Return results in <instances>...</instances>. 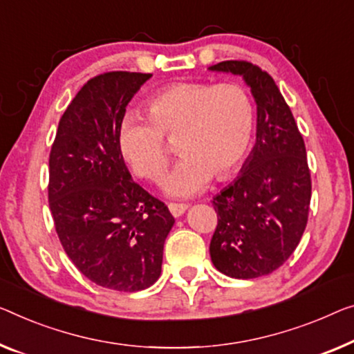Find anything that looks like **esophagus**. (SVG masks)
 Returning a JSON list of instances; mask_svg holds the SVG:
<instances>
[{"label":"esophagus","instance_id":"34e87169","mask_svg":"<svg viewBox=\"0 0 354 354\" xmlns=\"http://www.w3.org/2000/svg\"><path fill=\"white\" fill-rule=\"evenodd\" d=\"M189 207L186 203H170L168 205V209H170V213L175 216V218H179V216H183L184 213H186V209Z\"/></svg>","mask_w":354,"mask_h":354}]
</instances>
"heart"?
Returning <instances> with one entry per match:
<instances>
[{"instance_id":"heart-1","label":"heart","mask_w":354,"mask_h":354,"mask_svg":"<svg viewBox=\"0 0 354 354\" xmlns=\"http://www.w3.org/2000/svg\"><path fill=\"white\" fill-rule=\"evenodd\" d=\"M178 133L181 154L163 179L170 197H192L213 175L229 176L250 151L254 133V106L240 84L179 82L162 88L143 114L125 115L119 147L136 176L157 181L168 162L163 136Z\"/></svg>"}]
</instances>
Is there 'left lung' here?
Segmentation results:
<instances>
[{"label": "left lung", "mask_w": 354, "mask_h": 354, "mask_svg": "<svg viewBox=\"0 0 354 354\" xmlns=\"http://www.w3.org/2000/svg\"><path fill=\"white\" fill-rule=\"evenodd\" d=\"M208 70L243 77L257 108L256 145L240 175L213 198L218 227L209 256L224 275L259 278L281 267L304 235L312 198L307 151L270 75L239 60Z\"/></svg>", "instance_id": "left-lung-1"}]
</instances>
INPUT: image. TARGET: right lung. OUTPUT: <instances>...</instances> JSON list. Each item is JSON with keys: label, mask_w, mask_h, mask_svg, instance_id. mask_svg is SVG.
Listing matches in <instances>:
<instances>
[{"label": "right lung", "mask_w": 354, "mask_h": 354, "mask_svg": "<svg viewBox=\"0 0 354 354\" xmlns=\"http://www.w3.org/2000/svg\"><path fill=\"white\" fill-rule=\"evenodd\" d=\"M152 75L113 71L88 81L59 122L49 207L62 246L98 286L135 292L162 272L170 211L136 184L119 147L125 108Z\"/></svg>", "instance_id": "right-lung-1"}]
</instances>
